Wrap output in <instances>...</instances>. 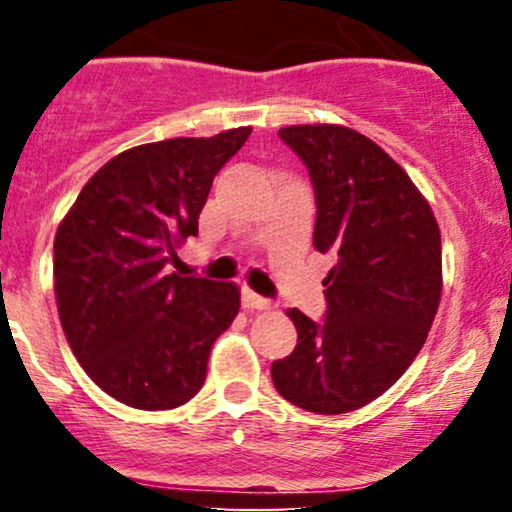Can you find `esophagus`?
<instances>
[{"instance_id": "34e87169", "label": "esophagus", "mask_w": 512, "mask_h": 512, "mask_svg": "<svg viewBox=\"0 0 512 512\" xmlns=\"http://www.w3.org/2000/svg\"><path fill=\"white\" fill-rule=\"evenodd\" d=\"M243 305L250 310H272L274 303L252 289H243Z\"/></svg>"}]
</instances>
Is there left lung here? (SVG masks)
<instances>
[{
    "mask_svg": "<svg viewBox=\"0 0 512 512\" xmlns=\"http://www.w3.org/2000/svg\"><path fill=\"white\" fill-rule=\"evenodd\" d=\"M279 137L315 187L313 243L334 252L322 325L289 315L298 344L272 363L276 392L315 414L366 407L424 346L443 289L440 228L404 168L342 125H291Z\"/></svg>",
    "mask_w": 512,
    "mask_h": 512,
    "instance_id": "8db88e82",
    "label": "left lung"
}]
</instances>
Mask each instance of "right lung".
Wrapping results in <instances>:
<instances>
[{"instance_id":"obj_1","label":"right lung","mask_w":512,"mask_h":512,"mask_svg":"<svg viewBox=\"0 0 512 512\" xmlns=\"http://www.w3.org/2000/svg\"><path fill=\"white\" fill-rule=\"evenodd\" d=\"M250 127L142 144L86 182L55 236V298L76 361L127 407L175 409L207 378L211 344L231 327V281L166 274L197 236L214 175Z\"/></svg>"}]
</instances>
